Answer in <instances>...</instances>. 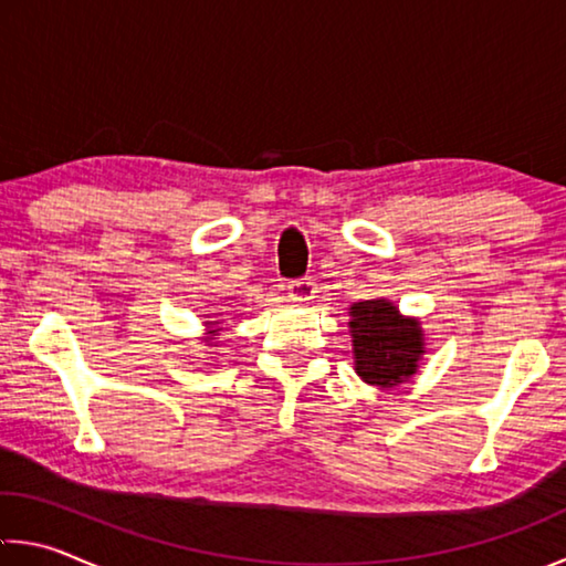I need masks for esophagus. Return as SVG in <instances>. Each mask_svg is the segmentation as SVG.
Instances as JSON below:
<instances>
[{
  "instance_id": "1",
  "label": "esophagus",
  "mask_w": 566,
  "mask_h": 566,
  "mask_svg": "<svg viewBox=\"0 0 566 566\" xmlns=\"http://www.w3.org/2000/svg\"><path fill=\"white\" fill-rule=\"evenodd\" d=\"M286 294H290L292 302H300V304H310L315 300L317 294V286L312 280H294L286 284Z\"/></svg>"
}]
</instances>
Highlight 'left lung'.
Masks as SVG:
<instances>
[{
	"label": "left lung",
	"mask_w": 566,
	"mask_h": 566,
	"mask_svg": "<svg viewBox=\"0 0 566 566\" xmlns=\"http://www.w3.org/2000/svg\"><path fill=\"white\" fill-rule=\"evenodd\" d=\"M353 363L360 380L375 388H396L420 370L428 353L418 317H408L396 302L378 297L349 304Z\"/></svg>",
	"instance_id": "left-lung-1"
}]
</instances>
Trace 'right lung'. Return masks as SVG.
I'll return each mask as SVG.
<instances>
[{"label":"right lung","instance_id":"1","mask_svg":"<svg viewBox=\"0 0 566 566\" xmlns=\"http://www.w3.org/2000/svg\"><path fill=\"white\" fill-rule=\"evenodd\" d=\"M206 317V332H203V337H201V343H206L209 347H217V339H219V332L223 329L221 325H223V312H217V315H203Z\"/></svg>","mask_w":566,"mask_h":566}]
</instances>
